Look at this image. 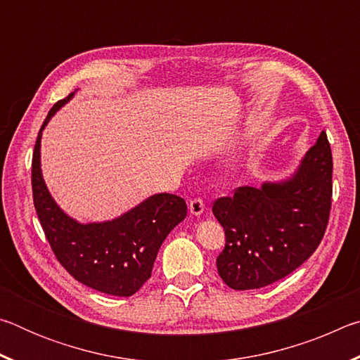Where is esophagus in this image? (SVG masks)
I'll list each match as a JSON object with an SVG mask.
<instances>
[{
    "label": "esophagus",
    "instance_id": "obj_1",
    "mask_svg": "<svg viewBox=\"0 0 360 360\" xmlns=\"http://www.w3.org/2000/svg\"><path fill=\"white\" fill-rule=\"evenodd\" d=\"M188 211H191L192 216H202L203 211H205V203L203 200L200 198H193L191 205H188Z\"/></svg>",
    "mask_w": 360,
    "mask_h": 360
}]
</instances>
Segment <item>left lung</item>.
I'll return each instance as SVG.
<instances>
[{
	"label": "left lung",
	"instance_id": "8db88e82",
	"mask_svg": "<svg viewBox=\"0 0 360 360\" xmlns=\"http://www.w3.org/2000/svg\"><path fill=\"white\" fill-rule=\"evenodd\" d=\"M332 150L322 130L295 173L217 198L212 214L225 230L216 260L235 290L260 289L300 266L319 246L332 205Z\"/></svg>",
	"mask_w": 360,
	"mask_h": 360
}]
</instances>
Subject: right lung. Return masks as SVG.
Segmentation results:
<instances>
[{"label": "right lung", "mask_w": 360, "mask_h": 360, "mask_svg": "<svg viewBox=\"0 0 360 360\" xmlns=\"http://www.w3.org/2000/svg\"><path fill=\"white\" fill-rule=\"evenodd\" d=\"M75 94L53 105L38 133L32 162L34 210L57 260L72 278L109 295L130 297L150 278L158 249L186 219L187 205L178 195L155 193L111 221L81 224L66 214L42 178L41 136Z\"/></svg>", "instance_id": "add662e5"}]
</instances>
